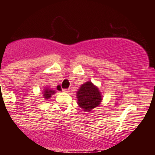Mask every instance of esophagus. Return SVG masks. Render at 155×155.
Masks as SVG:
<instances>
[{
	"label": "esophagus",
	"instance_id": "34e87169",
	"mask_svg": "<svg viewBox=\"0 0 155 155\" xmlns=\"http://www.w3.org/2000/svg\"><path fill=\"white\" fill-rule=\"evenodd\" d=\"M63 92H69V90H68V89H63Z\"/></svg>",
	"mask_w": 155,
	"mask_h": 155
}]
</instances>
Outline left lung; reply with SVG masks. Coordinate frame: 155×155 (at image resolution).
Listing matches in <instances>:
<instances>
[{"mask_svg": "<svg viewBox=\"0 0 155 155\" xmlns=\"http://www.w3.org/2000/svg\"><path fill=\"white\" fill-rule=\"evenodd\" d=\"M77 104L83 111H90L98 106L102 101L99 89L91 81L83 84L76 93Z\"/></svg>", "mask_w": 155, "mask_h": 155, "instance_id": "1", "label": "left lung"}]
</instances>
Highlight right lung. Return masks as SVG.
Masks as SVG:
<instances>
[{"mask_svg": "<svg viewBox=\"0 0 155 155\" xmlns=\"http://www.w3.org/2000/svg\"><path fill=\"white\" fill-rule=\"evenodd\" d=\"M55 92H55V90H51V89H49L48 87L45 88V90H44V92H43V95H44V98H45L47 101H48L51 97V95H54Z\"/></svg>", "mask_w": 155, "mask_h": 155, "instance_id": "1", "label": "right lung"}]
</instances>
